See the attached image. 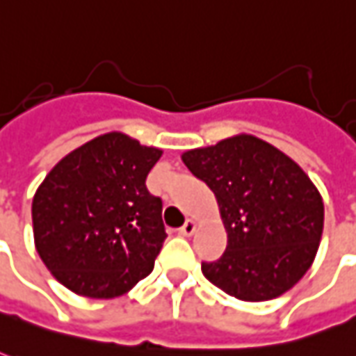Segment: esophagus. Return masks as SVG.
<instances>
[{
	"label": "esophagus",
	"instance_id": "esophagus-1",
	"mask_svg": "<svg viewBox=\"0 0 356 356\" xmlns=\"http://www.w3.org/2000/svg\"><path fill=\"white\" fill-rule=\"evenodd\" d=\"M195 229H197V222H195V220H187V222L183 224V228L179 229V234L185 236V238H191V236L195 234Z\"/></svg>",
	"mask_w": 356,
	"mask_h": 356
}]
</instances>
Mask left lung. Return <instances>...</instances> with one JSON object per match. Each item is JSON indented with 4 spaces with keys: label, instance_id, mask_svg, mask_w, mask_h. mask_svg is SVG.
I'll return each instance as SVG.
<instances>
[{
    "label": "left lung",
    "instance_id": "obj_1",
    "mask_svg": "<svg viewBox=\"0 0 356 356\" xmlns=\"http://www.w3.org/2000/svg\"><path fill=\"white\" fill-rule=\"evenodd\" d=\"M183 163L218 202L228 245L202 275L243 302L279 298L310 269L323 232V200L306 171L251 134L187 149Z\"/></svg>",
    "mask_w": 356,
    "mask_h": 356
}]
</instances>
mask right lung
Returning <instances> with one entry per match:
<instances>
[{"instance_id":"add662e5","label":"right lung","mask_w":356,"mask_h":356,"mask_svg":"<svg viewBox=\"0 0 356 356\" xmlns=\"http://www.w3.org/2000/svg\"><path fill=\"white\" fill-rule=\"evenodd\" d=\"M161 154L124 132H107L48 171L33 198V234L58 282L108 300L152 273L168 234L161 198L147 193L146 177Z\"/></svg>"}]
</instances>
